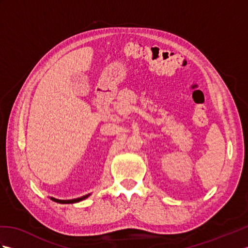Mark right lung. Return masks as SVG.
Returning <instances> with one entry per match:
<instances>
[{
  "mask_svg": "<svg viewBox=\"0 0 248 248\" xmlns=\"http://www.w3.org/2000/svg\"><path fill=\"white\" fill-rule=\"evenodd\" d=\"M88 196H89V194H88V195H85V196H83V197L76 198V199H70V200H60V199H55V198H51V199L53 200V202H59V203H73V202H81V200L85 199V198H86V197H88Z\"/></svg>",
  "mask_w": 248,
  "mask_h": 248,
  "instance_id": "right-lung-1",
  "label": "right lung"
}]
</instances>
